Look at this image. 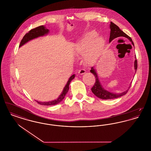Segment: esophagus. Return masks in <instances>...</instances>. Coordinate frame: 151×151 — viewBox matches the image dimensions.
Listing matches in <instances>:
<instances>
[{"label": "esophagus", "mask_w": 151, "mask_h": 151, "mask_svg": "<svg viewBox=\"0 0 151 151\" xmlns=\"http://www.w3.org/2000/svg\"><path fill=\"white\" fill-rule=\"evenodd\" d=\"M86 70H84V69H80V70H79V73L80 74V75H83V74H84L86 73Z\"/></svg>", "instance_id": "1"}]
</instances>
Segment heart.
Returning a JSON list of instances; mask_svg holds the SVG:
<instances>
[{
    "mask_svg": "<svg viewBox=\"0 0 151 151\" xmlns=\"http://www.w3.org/2000/svg\"><path fill=\"white\" fill-rule=\"evenodd\" d=\"M96 33L90 31L82 37L78 42L75 44V54L81 55L87 63H91L96 59L105 40L102 36H95Z\"/></svg>",
    "mask_w": 151,
    "mask_h": 151,
    "instance_id": "heart-1",
    "label": "heart"
}]
</instances>
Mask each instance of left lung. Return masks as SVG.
<instances>
[{
    "instance_id": "8db88e82",
    "label": "left lung",
    "mask_w": 151,
    "mask_h": 151,
    "mask_svg": "<svg viewBox=\"0 0 151 151\" xmlns=\"http://www.w3.org/2000/svg\"><path fill=\"white\" fill-rule=\"evenodd\" d=\"M110 38H109V42H110L114 39H115L117 37H126L127 38H128L131 42L132 44L134 46V44L132 39L129 37V36H127L126 33H124L122 30L119 29V28L116 25H115V24H114L112 22H110ZM135 58H136V56H135ZM137 60L135 59V60L134 62V68L135 70V72L137 71ZM90 71L93 74L94 77H95V79H96V81H95L93 86L91 88L92 92L96 96H97V97L100 98L101 99L111 100V99H114L121 97L122 96L127 93V92H128V91L129 89V87L131 86V84H130V86L129 87V89L125 91L124 92L121 93H114L110 92L107 90L105 89L102 87V85L101 84L100 80L98 78L97 73L96 72V70L93 67H92L91 68V70Z\"/></svg>"
}]
</instances>
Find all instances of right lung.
Masks as SVG:
<instances>
[{"mask_svg":"<svg viewBox=\"0 0 151 151\" xmlns=\"http://www.w3.org/2000/svg\"><path fill=\"white\" fill-rule=\"evenodd\" d=\"M49 33V30L47 29L43 25H41V26L37 27L36 28L32 29L29 31L28 33H27L25 36H24V37L22 38V39L21 41V42L20 43L19 47L22 46V45H24L25 43L29 42V41L33 40L36 38H38L39 37L46 35ZM75 75L73 74L69 78L66 85L65 86V88H63V90L62 93L60 94V96H59V97L57 99H56L55 100L48 101V102H40V101H36L37 102H38L40 105H46V106L55 105H57L58 104H59V102H60L64 99L66 94L67 93V92L69 90L70 84L72 80L75 78Z\"/></svg>","mask_w":151,"mask_h":151,"instance_id":"add662e5","label":"right lung"}]
</instances>
